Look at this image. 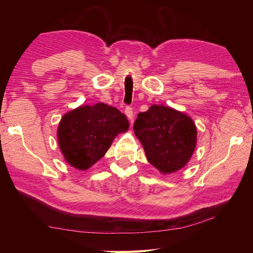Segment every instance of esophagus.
Listing matches in <instances>:
<instances>
[{"instance_id": "esophagus-1", "label": "esophagus", "mask_w": 253, "mask_h": 253, "mask_svg": "<svg viewBox=\"0 0 253 253\" xmlns=\"http://www.w3.org/2000/svg\"><path fill=\"white\" fill-rule=\"evenodd\" d=\"M125 113H126V115L127 119H128L129 121H131V122H133V119H134V112H133V109L129 108V106H127V108H126Z\"/></svg>"}]
</instances>
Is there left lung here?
Segmentation results:
<instances>
[{"label":"left lung","mask_w":253,"mask_h":253,"mask_svg":"<svg viewBox=\"0 0 253 253\" xmlns=\"http://www.w3.org/2000/svg\"><path fill=\"white\" fill-rule=\"evenodd\" d=\"M133 128L149 163L162 174L182 169L193 155L197 129L185 113L153 104L147 112L138 114Z\"/></svg>","instance_id":"left-lung-1"}]
</instances>
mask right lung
<instances>
[{"label":"right lung","instance_id":"1","mask_svg":"<svg viewBox=\"0 0 253 253\" xmlns=\"http://www.w3.org/2000/svg\"><path fill=\"white\" fill-rule=\"evenodd\" d=\"M125 114L105 103L78 106L61 118L57 137L65 162L85 171L104 156L118 134L128 129Z\"/></svg>","mask_w":253,"mask_h":253}]
</instances>
